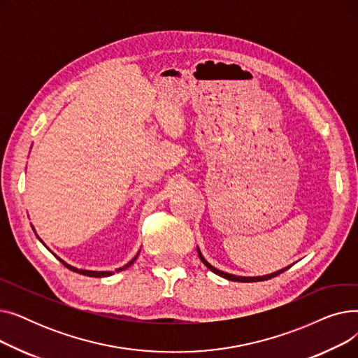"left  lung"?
<instances>
[{
  "mask_svg": "<svg viewBox=\"0 0 358 358\" xmlns=\"http://www.w3.org/2000/svg\"><path fill=\"white\" fill-rule=\"evenodd\" d=\"M197 252H199V257H200V259H201V262L203 264L208 267L210 271H213L215 274H217V275H220V277H223V278H227V280H231V281H264V280H268V278H273V277H275V275H278V274H281V273H285L287 268H290V266L289 267H285V268H281V270H278V271H274V273H271V274H266V275H255V277H245V275H235V274H231V273H224V271H222V270H217L216 267H213L210 262L206 259L204 257H203V254H201V251L199 250V247H197Z\"/></svg>",
  "mask_w": 358,
  "mask_h": 358,
  "instance_id": "8db88e82",
  "label": "left lung"
}]
</instances>
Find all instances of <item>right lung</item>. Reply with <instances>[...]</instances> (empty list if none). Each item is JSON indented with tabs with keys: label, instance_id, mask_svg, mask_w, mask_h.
I'll use <instances>...</instances> for the list:
<instances>
[{
	"label": "right lung",
	"instance_id": "1",
	"mask_svg": "<svg viewBox=\"0 0 358 358\" xmlns=\"http://www.w3.org/2000/svg\"><path fill=\"white\" fill-rule=\"evenodd\" d=\"M34 231V229H33ZM34 234H36V231H34ZM36 236L37 238H39V235H37L36 234ZM39 241L43 243V241L39 238ZM43 245H45V243H43ZM46 247V245H45ZM48 248V247H46ZM49 250V248H48ZM50 251V250H49ZM52 252V251H50ZM139 252H141V250L138 251V254L134 257V258H131L129 262H127V264L126 266H123V267H120V268H117V270H115L116 273H119V271H122V270H126L127 267H130L131 264H134V262H135V259L138 258V255H139ZM53 254V252H52ZM55 255V254H53ZM56 258H58L61 262H62V264L66 267V268H69L71 271H75V273H80V274H83V275H88V277H108V275H111V274H115V271H92V270H83V268H77V267H73V266H71V264H68V262H65L62 258H59L58 255H55Z\"/></svg>",
	"mask_w": 358,
	"mask_h": 358
}]
</instances>
